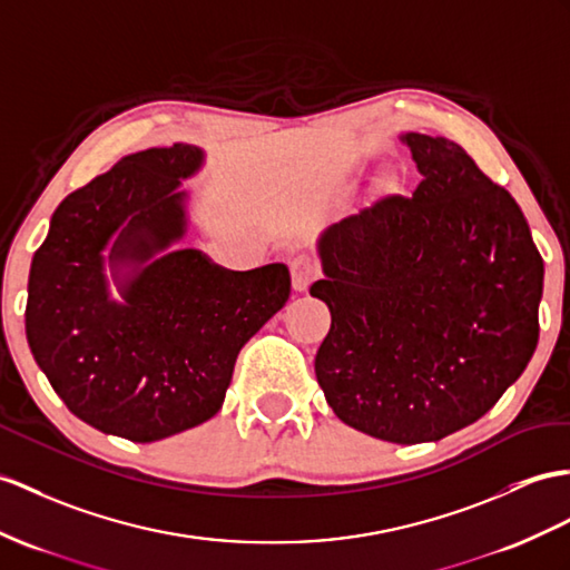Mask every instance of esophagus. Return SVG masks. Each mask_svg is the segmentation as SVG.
Instances as JSON below:
<instances>
[{
  "instance_id": "obj_1",
  "label": "esophagus",
  "mask_w": 570,
  "mask_h": 570,
  "mask_svg": "<svg viewBox=\"0 0 570 570\" xmlns=\"http://www.w3.org/2000/svg\"><path fill=\"white\" fill-rule=\"evenodd\" d=\"M289 275H293V287L297 293H304V289H307L318 277L316 261L309 254H297L293 261H289Z\"/></svg>"
}]
</instances>
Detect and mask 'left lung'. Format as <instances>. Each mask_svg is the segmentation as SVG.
<instances>
[{"label": "left lung", "instance_id": "8db88e82", "mask_svg": "<svg viewBox=\"0 0 570 570\" xmlns=\"http://www.w3.org/2000/svg\"><path fill=\"white\" fill-rule=\"evenodd\" d=\"M421 171L318 239L331 328L314 370L328 406L360 433L435 442L495 406L539 341L544 261L515 198L466 151L401 135Z\"/></svg>", "mask_w": 570, "mask_h": 570}]
</instances>
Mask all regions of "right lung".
I'll return each instance as SVG.
<instances>
[{"instance_id":"1","label":"right lung","mask_w":570,"mask_h":570,"mask_svg":"<svg viewBox=\"0 0 570 570\" xmlns=\"http://www.w3.org/2000/svg\"><path fill=\"white\" fill-rule=\"evenodd\" d=\"M203 161L184 142L122 157L58 205L33 256L31 353L65 406L106 435L155 442L213 419L244 343L289 297L283 263L227 271L174 248L188 229L180 180Z\"/></svg>"}]
</instances>
